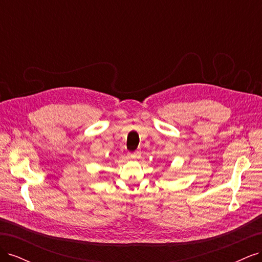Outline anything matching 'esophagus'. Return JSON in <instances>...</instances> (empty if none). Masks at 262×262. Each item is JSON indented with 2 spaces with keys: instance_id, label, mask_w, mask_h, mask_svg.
Masks as SVG:
<instances>
[{
  "instance_id": "1",
  "label": "esophagus",
  "mask_w": 262,
  "mask_h": 262,
  "mask_svg": "<svg viewBox=\"0 0 262 262\" xmlns=\"http://www.w3.org/2000/svg\"><path fill=\"white\" fill-rule=\"evenodd\" d=\"M128 156H129V158H131V160H133V161H137V160H139V158L141 157V153H140V152L129 153V154H128Z\"/></svg>"
}]
</instances>
